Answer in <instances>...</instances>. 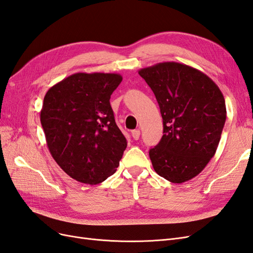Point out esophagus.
<instances>
[{
    "label": "esophagus",
    "instance_id": "34e87169",
    "mask_svg": "<svg viewBox=\"0 0 253 253\" xmlns=\"http://www.w3.org/2000/svg\"><path fill=\"white\" fill-rule=\"evenodd\" d=\"M132 134V137L135 139V140H138L139 139V136H140V131L139 129H133V131L131 132Z\"/></svg>",
    "mask_w": 253,
    "mask_h": 253
}]
</instances>
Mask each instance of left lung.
Instances as JSON below:
<instances>
[{
	"mask_svg": "<svg viewBox=\"0 0 253 253\" xmlns=\"http://www.w3.org/2000/svg\"><path fill=\"white\" fill-rule=\"evenodd\" d=\"M158 102L164 135L149 152L155 172L173 183L200 174L218 147L226 121L220 89L208 76L186 64L163 62L141 68Z\"/></svg>",
	"mask_w": 253,
	"mask_h": 253,
	"instance_id": "left-lung-1",
	"label": "left lung"
}]
</instances>
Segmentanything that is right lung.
I'll return each instance as SVG.
<instances>
[{
    "instance_id": "1",
    "label": "right lung",
    "mask_w": 253,
    "mask_h": 253,
    "mask_svg": "<svg viewBox=\"0 0 253 253\" xmlns=\"http://www.w3.org/2000/svg\"><path fill=\"white\" fill-rule=\"evenodd\" d=\"M119 74L77 73L44 97L41 125L52 158L67 175L97 185L116 172L126 148L110 103Z\"/></svg>"
}]
</instances>
